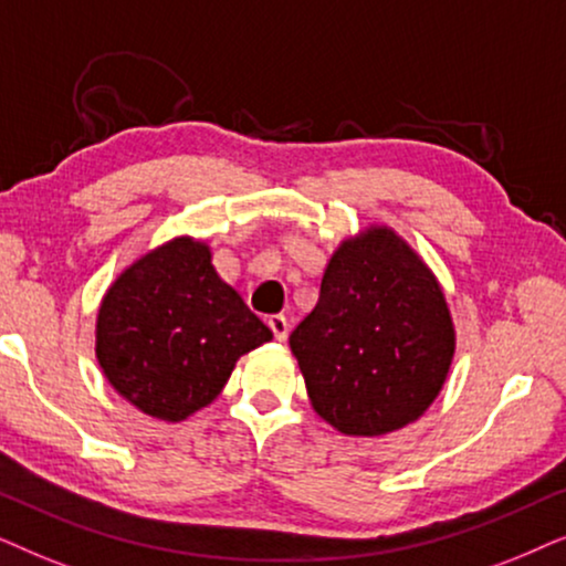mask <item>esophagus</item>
I'll return each mask as SVG.
<instances>
[{"label": "esophagus", "mask_w": 566, "mask_h": 566, "mask_svg": "<svg viewBox=\"0 0 566 566\" xmlns=\"http://www.w3.org/2000/svg\"><path fill=\"white\" fill-rule=\"evenodd\" d=\"M266 323H269L271 334H274L276 342H284V338H287L290 323H287V318H284V315H269Z\"/></svg>", "instance_id": "34e87169"}]
</instances>
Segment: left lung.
Masks as SVG:
<instances>
[{
    "mask_svg": "<svg viewBox=\"0 0 566 566\" xmlns=\"http://www.w3.org/2000/svg\"><path fill=\"white\" fill-rule=\"evenodd\" d=\"M290 349L323 421L380 437L432 406L453 365L455 326L432 269L401 235L373 224L331 255Z\"/></svg>",
    "mask_w": 566,
    "mask_h": 566,
    "instance_id": "1",
    "label": "left lung"
}]
</instances>
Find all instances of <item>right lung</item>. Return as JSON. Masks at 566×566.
Wrapping results in <instances>:
<instances>
[{"instance_id":"right-lung-1","label":"right lung","mask_w":566,"mask_h":566,"mask_svg":"<svg viewBox=\"0 0 566 566\" xmlns=\"http://www.w3.org/2000/svg\"><path fill=\"white\" fill-rule=\"evenodd\" d=\"M266 342L271 331L222 282L209 245L188 235L120 271L95 323L105 380L163 421H184L212 403L235 361Z\"/></svg>"}]
</instances>
